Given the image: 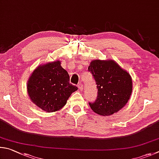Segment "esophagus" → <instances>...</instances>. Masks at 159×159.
I'll return each mask as SVG.
<instances>
[{
    "label": "esophagus",
    "mask_w": 159,
    "mask_h": 159,
    "mask_svg": "<svg viewBox=\"0 0 159 159\" xmlns=\"http://www.w3.org/2000/svg\"><path fill=\"white\" fill-rule=\"evenodd\" d=\"M77 87H78V88H79V89L80 90V91H82L83 90V84L82 83H79V84H78V85H77Z\"/></svg>",
    "instance_id": "esophagus-1"
}]
</instances>
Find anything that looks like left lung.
Segmentation results:
<instances>
[{
  "instance_id": "obj_1",
  "label": "left lung",
  "mask_w": 159,
  "mask_h": 159,
  "mask_svg": "<svg viewBox=\"0 0 159 159\" xmlns=\"http://www.w3.org/2000/svg\"><path fill=\"white\" fill-rule=\"evenodd\" d=\"M96 81L98 96L89 105L94 112L109 116L125 106L133 90L130 74L113 60L96 59L88 68Z\"/></svg>"
}]
</instances>
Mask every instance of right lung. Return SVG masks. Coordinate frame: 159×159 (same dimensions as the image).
<instances>
[{
	"instance_id": "add662e5",
	"label": "right lung",
	"mask_w": 159,
	"mask_h": 159,
	"mask_svg": "<svg viewBox=\"0 0 159 159\" xmlns=\"http://www.w3.org/2000/svg\"><path fill=\"white\" fill-rule=\"evenodd\" d=\"M77 90L70 83V77L61 66V61L40 65L32 72L27 83L31 101L47 112L61 109L72 93Z\"/></svg>"
}]
</instances>
